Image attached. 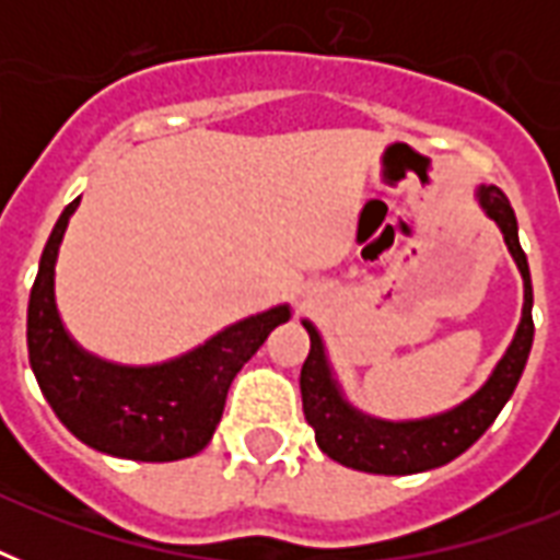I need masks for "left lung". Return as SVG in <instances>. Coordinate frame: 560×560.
<instances>
[{
  "label": "left lung",
  "instance_id": "1",
  "mask_svg": "<svg viewBox=\"0 0 560 560\" xmlns=\"http://www.w3.org/2000/svg\"><path fill=\"white\" fill-rule=\"evenodd\" d=\"M477 200L488 218L500 226L505 246L523 276V316L514 331L512 346L505 349L491 377L468 400H462L459 407L430 418H412V421H386V418H372L360 412L342 395L319 331L314 328V323L302 319L305 331L311 334V351H307L302 377H299L305 421L314 427L319 451L346 468L386 474V477H407L418 470L447 465L494 424V418L500 416V409L512 398L514 386L521 381L526 360H529L532 340H535L529 261H526L521 237H517V218H514L509 197L497 186H479Z\"/></svg>",
  "mask_w": 560,
  "mask_h": 560
}]
</instances>
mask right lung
Instances as JSON below:
<instances>
[{"label": "right lung", "instance_id": "obj_1", "mask_svg": "<svg viewBox=\"0 0 560 560\" xmlns=\"http://www.w3.org/2000/svg\"><path fill=\"white\" fill-rule=\"evenodd\" d=\"M72 200L57 218L28 299V360L39 389L72 435L95 451L133 462H174L200 453L220 424L226 392L290 305L246 316L165 363L118 366L69 337L55 302V264Z\"/></svg>", "mask_w": 560, "mask_h": 560}]
</instances>
